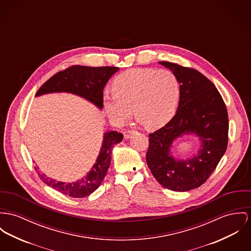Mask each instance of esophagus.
Returning a JSON list of instances; mask_svg holds the SVG:
<instances>
[{
	"mask_svg": "<svg viewBox=\"0 0 251 251\" xmlns=\"http://www.w3.org/2000/svg\"><path fill=\"white\" fill-rule=\"evenodd\" d=\"M135 133V131H133V130H128V131H125L124 132V138L125 139H128V138H130L132 135Z\"/></svg>",
	"mask_w": 251,
	"mask_h": 251,
	"instance_id": "esophagus-1",
	"label": "esophagus"
}]
</instances>
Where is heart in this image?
Returning a JSON list of instances; mask_svg holds the SVG:
<instances>
[{
    "label": "heart",
    "mask_w": 251,
    "mask_h": 251,
    "mask_svg": "<svg viewBox=\"0 0 251 251\" xmlns=\"http://www.w3.org/2000/svg\"><path fill=\"white\" fill-rule=\"evenodd\" d=\"M113 93L103 95V106L110 119L122 124L132 115L145 127L154 130L172 117L180 97V85L168 70L132 69L115 77Z\"/></svg>",
    "instance_id": "heart-1"
}]
</instances>
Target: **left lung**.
<instances>
[{"instance_id": "8db88e82", "label": "left lung", "mask_w": 251, "mask_h": 251, "mask_svg": "<svg viewBox=\"0 0 251 251\" xmlns=\"http://www.w3.org/2000/svg\"><path fill=\"white\" fill-rule=\"evenodd\" d=\"M158 63L177 78L180 97L173 118L149 135L146 161L163 187L185 192L204 183L226 153L227 110L215 85L201 73L170 62ZM185 134L199 138V150L186 160L176 159L172 153L173 141Z\"/></svg>"}]
</instances>
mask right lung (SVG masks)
Here are the masks:
<instances>
[{"instance_id":"obj_1","label":"right lung","mask_w":251,"mask_h":251,"mask_svg":"<svg viewBox=\"0 0 251 251\" xmlns=\"http://www.w3.org/2000/svg\"><path fill=\"white\" fill-rule=\"evenodd\" d=\"M119 69L117 67H85L73 66L50 78L40 89L36 97L52 93H69L82 97L93 103L98 109H103V90L109 79ZM123 135L116 131L106 132L96 163L85 176L75 182H63L38 172L40 178L48 186L60 193L84 198L95 192L100 186L111 164L112 152L115 145L121 142ZM37 170V168H35Z\"/></svg>"}]
</instances>
